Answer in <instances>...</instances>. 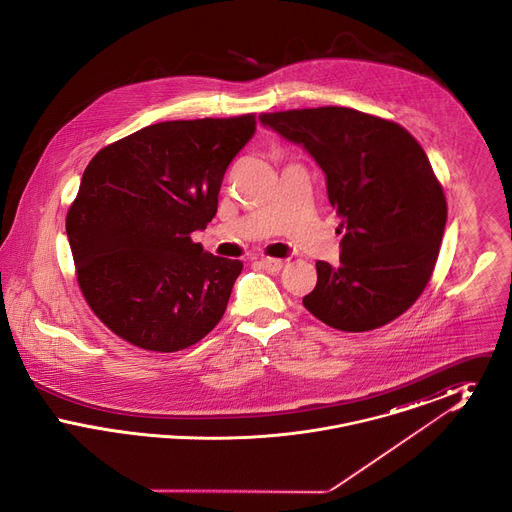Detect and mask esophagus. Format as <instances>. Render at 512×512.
I'll return each instance as SVG.
<instances>
[{"mask_svg": "<svg viewBox=\"0 0 512 512\" xmlns=\"http://www.w3.org/2000/svg\"><path fill=\"white\" fill-rule=\"evenodd\" d=\"M259 265L265 268V270H268V272H278L280 268L284 267V261H282V259H270V257H267V259H261Z\"/></svg>", "mask_w": 512, "mask_h": 512, "instance_id": "34e87169", "label": "esophagus"}]
</instances>
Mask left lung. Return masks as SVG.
<instances>
[{"mask_svg": "<svg viewBox=\"0 0 512 512\" xmlns=\"http://www.w3.org/2000/svg\"><path fill=\"white\" fill-rule=\"evenodd\" d=\"M259 121L317 161L341 217L340 265L318 261L305 309L343 332L403 315L432 276L447 220L424 149L403 126L347 107L263 113Z\"/></svg>", "mask_w": 512, "mask_h": 512, "instance_id": "8db88e82", "label": "left lung"}]
</instances>
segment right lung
I'll use <instances>...</instances> for the list:
<instances>
[{"instance_id":"right-lung-1","label":"right lung","mask_w":512,"mask_h":512,"mask_svg":"<svg viewBox=\"0 0 512 512\" xmlns=\"http://www.w3.org/2000/svg\"><path fill=\"white\" fill-rule=\"evenodd\" d=\"M255 128L253 115L157 122L86 167L67 236L80 290L122 340L172 353L219 324L244 265L190 234L217 215L224 172Z\"/></svg>"}]
</instances>
